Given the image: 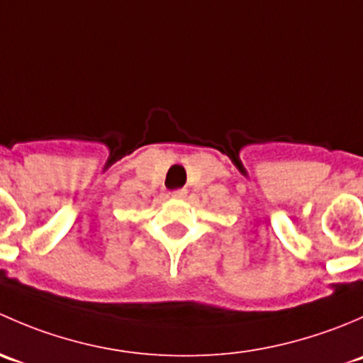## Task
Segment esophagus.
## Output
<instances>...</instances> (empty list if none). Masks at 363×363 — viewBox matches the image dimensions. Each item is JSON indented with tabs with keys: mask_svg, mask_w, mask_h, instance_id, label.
Masks as SVG:
<instances>
[{
	"mask_svg": "<svg viewBox=\"0 0 363 363\" xmlns=\"http://www.w3.org/2000/svg\"><path fill=\"white\" fill-rule=\"evenodd\" d=\"M186 189H175V191H172V199H175V200H182V199H186Z\"/></svg>",
	"mask_w": 363,
	"mask_h": 363,
	"instance_id": "1",
	"label": "esophagus"
}]
</instances>
